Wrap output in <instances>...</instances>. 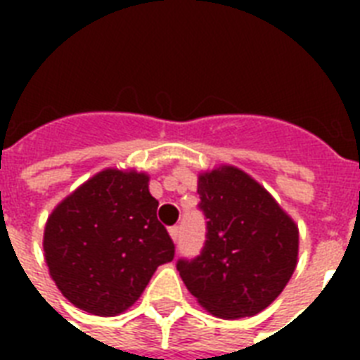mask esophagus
<instances>
[{
    "label": "esophagus",
    "instance_id": "1",
    "mask_svg": "<svg viewBox=\"0 0 360 360\" xmlns=\"http://www.w3.org/2000/svg\"><path fill=\"white\" fill-rule=\"evenodd\" d=\"M169 236H172L174 240L179 239V226H172V228H169Z\"/></svg>",
    "mask_w": 360,
    "mask_h": 360
}]
</instances>
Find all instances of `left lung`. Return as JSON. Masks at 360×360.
Segmentation results:
<instances>
[{"label":"left lung","instance_id":"8db88e82","mask_svg":"<svg viewBox=\"0 0 360 360\" xmlns=\"http://www.w3.org/2000/svg\"><path fill=\"white\" fill-rule=\"evenodd\" d=\"M198 209L205 243L196 257H179L177 271L211 314L254 316L282 293L297 265L299 231L263 186L224 166L200 175Z\"/></svg>","mask_w":360,"mask_h":360}]
</instances>
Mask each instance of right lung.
<instances>
[{
	"label": "right lung",
	"mask_w": 360,
	"mask_h": 360,
	"mask_svg": "<svg viewBox=\"0 0 360 360\" xmlns=\"http://www.w3.org/2000/svg\"><path fill=\"white\" fill-rule=\"evenodd\" d=\"M149 177L104 169L59 203L44 230V256L59 291L95 316L138 301L158 265L175 256L157 219Z\"/></svg>",
	"instance_id": "1"
}]
</instances>
